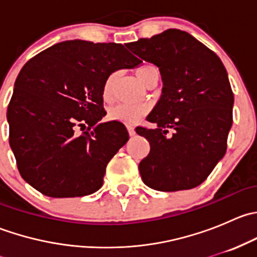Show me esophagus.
Instances as JSON below:
<instances>
[{"label": "esophagus", "instance_id": "1", "mask_svg": "<svg viewBox=\"0 0 257 257\" xmlns=\"http://www.w3.org/2000/svg\"><path fill=\"white\" fill-rule=\"evenodd\" d=\"M126 129H128V133L129 136L133 137L136 134V131H134V126L133 125H126Z\"/></svg>", "mask_w": 257, "mask_h": 257}]
</instances>
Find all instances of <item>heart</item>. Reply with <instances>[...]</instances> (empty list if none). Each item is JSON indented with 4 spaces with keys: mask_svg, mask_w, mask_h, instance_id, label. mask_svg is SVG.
Listing matches in <instances>:
<instances>
[{
    "mask_svg": "<svg viewBox=\"0 0 257 257\" xmlns=\"http://www.w3.org/2000/svg\"><path fill=\"white\" fill-rule=\"evenodd\" d=\"M153 69H155V67L150 66V64H144V66L139 67V68L137 69L136 74L137 77H138V79L143 83L148 74H149ZM114 77H115L114 74L108 77L107 80L104 82V85H103V98H104L105 100H109L110 98H112ZM147 112V105L116 104L109 109V112H108V118H109L110 120L120 121V123H134V121L138 120L139 118L145 115Z\"/></svg>",
    "mask_w": 257,
    "mask_h": 257,
    "instance_id": "obj_1",
    "label": "heart"
}]
</instances>
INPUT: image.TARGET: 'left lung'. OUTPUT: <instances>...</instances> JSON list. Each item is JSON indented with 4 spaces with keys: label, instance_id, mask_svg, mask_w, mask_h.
<instances>
[{
    "label": "left lung",
    "instance_id": "1",
    "mask_svg": "<svg viewBox=\"0 0 257 257\" xmlns=\"http://www.w3.org/2000/svg\"><path fill=\"white\" fill-rule=\"evenodd\" d=\"M126 47L159 68L164 85L147 116L157 128L136 129L150 144L139 163L144 184L159 191L200 185L224 158L232 125L234 94L221 59L175 28Z\"/></svg>",
    "mask_w": 257,
    "mask_h": 257
}]
</instances>
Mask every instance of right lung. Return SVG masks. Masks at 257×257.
Returning a JSON list of instances; mask_svg holds the SVG:
<instances>
[{"instance_id": "1", "label": "right lung", "mask_w": 257, "mask_h": 257, "mask_svg": "<svg viewBox=\"0 0 257 257\" xmlns=\"http://www.w3.org/2000/svg\"><path fill=\"white\" fill-rule=\"evenodd\" d=\"M141 59L118 43L73 40L38 53L21 69L7 108L10 145L21 177L51 198L93 194L128 142L120 121L100 123L103 85ZM87 131L78 136L77 127Z\"/></svg>"}]
</instances>
